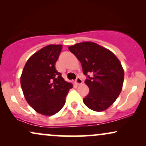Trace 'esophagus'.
<instances>
[{
    "instance_id": "obj_1",
    "label": "esophagus",
    "mask_w": 146,
    "mask_h": 146,
    "mask_svg": "<svg viewBox=\"0 0 146 146\" xmlns=\"http://www.w3.org/2000/svg\"><path fill=\"white\" fill-rule=\"evenodd\" d=\"M75 82H76V84L78 85H80V84H82L83 82H82V80L81 78L78 77L76 80H75Z\"/></svg>"
}]
</instances>
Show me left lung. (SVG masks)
Masks as SVG:
<instances>
[{
	"mask_svg": "<svg viewBox=\"0 0 146 146\" xmlns=\"http://www.w3.org/2000/svg\"><path fill=\"white\" fill-rule=\"evenodd\" d=\"M80 60L83 73L88 75L85 84L90 92L83 99L84 104L97 112L106 110L111 106L122 90L124 71L116 56L93 42H82L68 47Z\"/></svg>",
	"mask_w": 146,
	"mask_h": 146,
	"instance_id": "obj_1",
	"label": "left lung"
}]
</instances>
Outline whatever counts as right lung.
Masks as SVG:
<instances>
[{"instance_id": "right-lung-1", "label": "right lung", "mask_w": 146, "mask_h": 146, "mask_svg": "<svg viewBox=\"0 0 146 146\" xmlns=\"http://www.w3.org/2000/svg\"><path fill=\"white\" fill-rule=\"evenodd\" d=\"M62 48L61 44H49L36 52L27 61L21 76L25 100L41 115L51 116L59 112L73 88L55 66Z\"/></svg>"}]
</instances>
